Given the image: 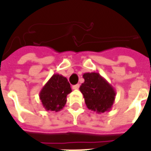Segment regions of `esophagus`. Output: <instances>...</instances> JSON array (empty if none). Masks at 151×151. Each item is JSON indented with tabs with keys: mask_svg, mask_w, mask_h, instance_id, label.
Returning a JSON list of instances; mask_svg holds the SVG:
<instances>
[{
	"mask_svg": "<svg viewBox=\"0 0 151 151\" xmlns=\"http://www.w3.org/2000/svg\"><path fill=\"white\" fill-rule=\"evenodd\" d=\"M79 87H80L79 84H76V85H73V86L72 87V88H73V89H74V90H76V89H78V88H79Z\"/></svg>",
	"mask_w": 151,
	"mask_h": 151,
	"instance_id": "obj_1",
	"label": "esophagus"
}]
</instances>
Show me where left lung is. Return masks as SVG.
Instances as JSON below:
<instances>
[{"label": "left lung", "mask_w": 151, "mask_h": 151, "mask_svg": "<svg viewBox=\"0 0 151 151\" xmlns=\"http://www.w3.org/2000/svg\"><path fill=\"white\" fill-rule=\"evenodd\" d=\"M83 78L80 91L88 109L98 114L110 111L116 95L113 87L99 73H84Z\"/></svg>", "instance_id": "left-lung-1"}]
</instances>
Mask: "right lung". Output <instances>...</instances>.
Instances as JSON below:
<instances>
[{
  "instance_id": "add662e5",
  "label": "right lung",
  "mask_w": 151,
  "mask_h": 151,
  "mask_svg": "<svg viewBox=\"0 0 151 151\" xmlns=\"http://www.w3.org/2000/svg\"><path fill=\"white\" fill-rule=\"evenodd\" d=\"M71 88L65 77L54 73L42 87L40 99L46 111H59L67 103V96L71 92Z\"/></svg>"
}]
</instances>
